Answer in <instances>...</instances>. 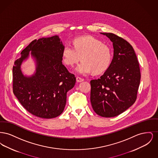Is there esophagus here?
<instances>
[{
    "mask_svg": "<svg viewBox=\"0 0 158 158\" xmlns=\"http://www.w3.org/2000/svg\"><path fill=\"white\" fill-rule=\"evenodd\" d=\"M83 79L82 78H81V77H79V76H77L76 77V81H77V82H82L83 81Z\"/></svg>",
    "mask_w": 158,
    "mask_h": 158,
    "instance_id": "34e87169",
    "label": "esophagus"
}]
</instances>
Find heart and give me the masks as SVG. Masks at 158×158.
Here are the masks:
<instances>
[{
    "instance_id": "heart-1",
    "label": "heart",
    "mask_w": 158,
    "mask_h": 158,
    "mask_svg": "<svg viewBox=\"0 0 158 158\" xmlns=\"http://www.w3.org/2000/svg\"><path fill=\"white\" fill-rule=\"evenodd\" d=\"M65 64L73 67L81 57L82 62L76 69L81 75L101 73L108 69L111 61V52L108 45L92 37L77 38L73 41V47L66 44L62 52Z\"/></svg>"
}]
</instances>
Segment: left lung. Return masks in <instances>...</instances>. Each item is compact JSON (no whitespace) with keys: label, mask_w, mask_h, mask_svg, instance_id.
I'll return each mask as SVG.
<instances>
[{"label":"left lung","mask_w":158,"mask_h":158,"mask_svg":"<svg viewBox=\"0 0 158 158\" xmlns=\"http://www.w3.org/2000/svg\"><path fill=\"white\" fill-rule=\"evenodd\" d=\"M101 34L113 42L114 57L104 75L90 81V102L99 115L113 117L135 102L140 70L134 49L129 43L113 33Z\"/></svg>","instance_id":"1"}]
</instances>
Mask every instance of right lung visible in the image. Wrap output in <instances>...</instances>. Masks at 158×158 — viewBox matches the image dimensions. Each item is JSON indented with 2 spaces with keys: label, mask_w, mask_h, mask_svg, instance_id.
<instances>
[{
  "label": "right lung",
  "mask_w": 158,
  "mask_h": 158,
  "mask_svg": "<svg viewBox=\"0 0 158 158\" xmlns=\"http://www.w3.org/2000/svg\"><path fill=\"white\" fill-rule=\"evenodd\" d=\"M64 45L58 36L32 41L23 49L13 66V92L29 113L43 118H53L63 113L67 92L76 83L74 74L62 63ZM31 51L38 62L36 74L23 77L20 64Z\"/></svg>",
  "instance_id": "obj_1"
}]
</instances>
